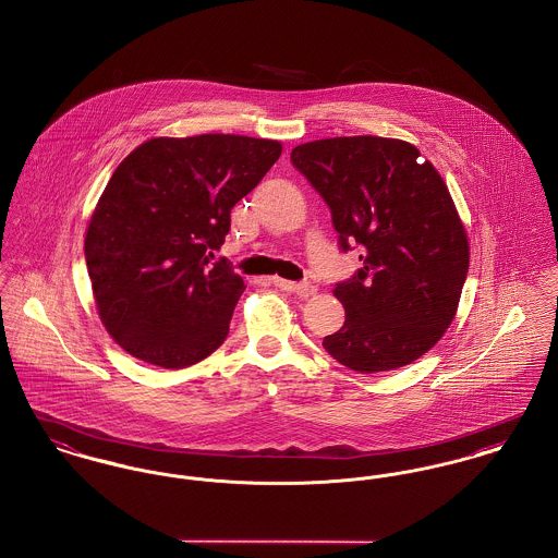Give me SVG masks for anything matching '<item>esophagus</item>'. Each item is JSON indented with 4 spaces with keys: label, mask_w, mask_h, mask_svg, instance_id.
Returning a JSON list of instances; mask_svg holds the SVG:
<instances>
[{
    "label": "esophagus",
    "mask_w": 558,
    "mask_h": 558,
    "mask_svg": "<svg viewBox=\"0 0 558 558\" xmlns=\"http://www.w3.org/2000/svg\"><path fill=\"white\" fill-rule=\"evenodd\" d=\"M274 284L280 289V291H287V293H295L301 299H307V296L314 295L316 289L307 282H291V280H284V278H274Z\"/></svg>",
    "instance_id": "obj_1"
}]
</instances>
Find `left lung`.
Masks as SVG:
<instances>
[{"mask_svg": "<svg viewBox=\"0 0 558 558\" xmlns=\"http://www.w3.org/2000/svg\"><path fill=\"white\" fill-rule=\"evenodd\" d=\"M291 160L325 197L341 248L362 246L359 274L332 291L345 323L325 350L364 375L422 359L453 323L470 267L440 172L415 145L373 134L303 143Z\"/></svg>", "mask_w": 558, "mask_h": 558, "instance_id": "obj_1", "label": "left lung"}]
</instances>
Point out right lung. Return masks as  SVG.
Wrapping results in <instances>:
<instances>
[{
  "label": "right lung",
  "mask_w": 558,
  "mask_h": 558,
  "mask_svg": "<svg viewBox=\"0 0 558 558\" xmlns=\"http://www.w3.org/2000/svg\"><path fill=\"white\" fill-rule=\"evenodd\" d=\"M282 143L242 134L156 136L118 165L90 215L84 255L100 323L136 361L185 368L230 332L244 280L208 265L231 208Z\"/></svg>",
  "instance_id": "obj_1"
}]
</instances>
